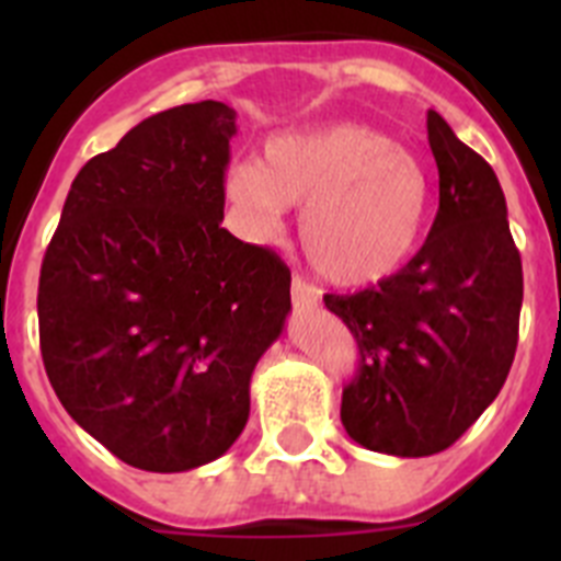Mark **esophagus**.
Masks as SVG:
<instances>
[{"label": "esophagus", "instance_id": "obj_1", "mask_svg": "<svg viewBox=\"0 0 561 561\" xmlns=\"http://www.w3.org/2000/svg\"><path fill=\"white\" fill-rule=\"evenodd\" d=\"M291 304L295 309H314L320 304V289L304 277H291Z\"/></svg>", "mask_w": 561, "mask_h": 561}]
</instances>
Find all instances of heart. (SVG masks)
<instances>
[{
	"label": "heart",
	"mask_w": 561,
	"mask_h": 561,
	"mask_svg": "<svg viewBox=\"0 0 561 561\" xmlns=\"http://www.w3.org/2000/svg\"><path fill=\"white\" fill-rule=\"evenodd\" d=\"M227 199L255 232L284 207H304L300 244L314 270L340 286H368L408 264L427 232L433 180L424 162L385 131L359 123L277 134L261 165L227 173Z\"/></svg>",
	"instance_id": "obj_1"
}]
</instances>
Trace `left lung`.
Listing matches in <instances>:
<instances>
[{
	"mask_svg": "<svg viewBox=\"0 0 561 561\" xmlns=\"http://www.w3.org/2000/svg\"><path fill=\"white\" fill-rule=\"evenodd\" d=\"M438 213L410 264L325 306L354 334L359 368L342 388V427L399 458L444 453L497 399L512 370L523 261L492 165L427 112Z\"/></svg>",
	"mask_w": 561,
	"mask_h": 561,
	"instance_id": "1",
	"label": "left lung"
}]
</instances>
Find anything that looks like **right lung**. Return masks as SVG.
I'll use <instances>...</instances> for the list:
<instances>
[{
    "label": "right lung",
    "mask_w": 561,
    "mask_h": 561,
    "mask_svg": "<svg viewBox=\"0 0 561 561\" xmlns=\"http://www.w3.org/2000/svg\"><path fill=\"white\" fill-rule=\"evenodd\" d=\"M236 112L173 106L78 171L38 277L44 370L123 463L187 472L250 419V379L284 331L291 272L221 227Z\"/></svg>",
    "instance_id": "obj_1"
}]
</instances>
